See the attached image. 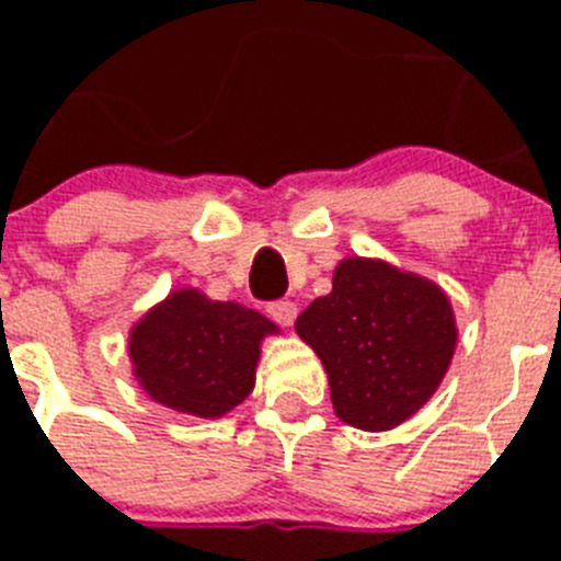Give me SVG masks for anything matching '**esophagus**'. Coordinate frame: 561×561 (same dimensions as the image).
Instances as JSON below:
<instances>
[{
  "label": "esophagus",
  "mask_w": 561,
  "mask_h": 561,
  "mask_svg": "<svg viewBox=\"0 0 561 561\" xmlns=\"http://www.w3.org/2000/svg\"><path fill=\"white\" fill-rule=\"evenodd\" d=\"M266 314H270L277 325H291L297 317V306L291 304V300H275V304L266 306Z\"/></svg>",
  "instance_id": "obj_1"
}]
</instances>
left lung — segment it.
<instances>
[{"mask_svg":"<svg viewBox=\"0 0 561 561\" xmlns=\"http://www.w3.org/2000/svg\"><path fill=\"white\" fill-rule=\"evenodd\" d=\"M295 329L323 359L334 413L370 433L408 421L435 393L458 340L438 286L368 257H345Z\"/></svg>","mask_w":561,"mask_h":561,"instance_id":"left-lung-1","label":"left lung"}]
</instances>
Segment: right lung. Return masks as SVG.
I'll use <instances>...</instances> for the list:
<instances>
[{
	"mask_svg": "<svg viewBox=\"0 0 561 561\" xmlns=\"http://www.w3.org/2000/svg\"><path fill=\"white\" fill-rule=\"evenodd\" d=\"M275 323L238 304L182 289L134 325V376L153 401L199 419H219L255 388L261 340Z\"/></svg>",
	"mask_w": 561,
	"mask_h": 561,
	"instance_id": "1",
	"label": "right lung"
}]
</instances>
